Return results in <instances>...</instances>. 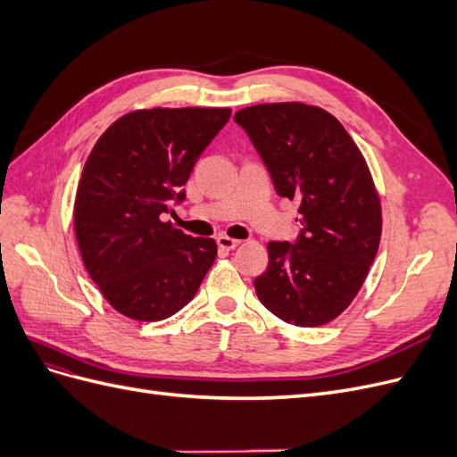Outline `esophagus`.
<instances>
[{
  "label": "esophagus",
  "instance_id": "obj_1",
  "mask_svg": "<svg viewBox=\"0 0 457 457\" xmlns=\"http://www.w3.org/2000/svg\"><path fill=\"white\" fill-rule=\"evenodd\" d=\"M217 245L220 247V250H227V252H230V250H234V247H238L240 245V240H234V238H228V237H219L217 238Z\"/></svg>",
  "mask_w": 457,
  "mask_h": 457
}]
</instances>
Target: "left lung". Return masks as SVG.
I'll return each instance as SVG.
<instances>
[{"label": "left lung", "instance_id": "1", "mask_svg": "<svg viewBox=\"0 0 457 457\" xmlns=\"http://www.w3.org/2000/svg\"><path fill=\"white\" fill-rule=\"evenodd\" d=\"M234 121L276 192L299 204L303 227L294 244H267L257 297L287 324H328L361 292L381 240V202L362 152L336 116L311 104H255Z\"/></svg>", "mask_w": 457, "mask_h": 457}]
</instances>
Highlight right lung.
Returning a JSON list of instances; mask_svg holds the SVG:
<instances>
[{"instance_id":"right-lung-1","label":"right lung","mask_w":457,"mask_h":457,"mask_svg":"<svg viewBox=\"0 0 457 457\" xmlns=\"http://www.w3.org/2000/svg\"><path fill=\"white\" fill-rule=\"evenodd\" d=\"M230 108L133 110L95 143L81 171L74 230L81 259L120 314L156 322L181 311L212 269L217 244L162 220Z\"/></svg>"}]
</instances>
